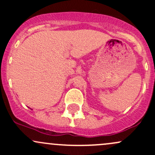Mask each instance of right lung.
Returning <instances> with one entry per match:
<instances>
[{
  "label": "right lung",
  "instance_id": "obj_1",
  "mask_svg": "<svg viewBox=\"0 0 155 155\" xmlns=\"http://www.w3.org/2000/svg\"><path fill=\"white\" fill-rule=\"evenodd\" d=\"M29 108H30V107H29ZM31 110H32V109H31Z\"/></svg>",
  "mask_w": 155,
  "mask_h": 155
}]
</instances>
